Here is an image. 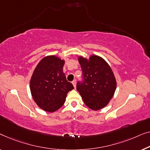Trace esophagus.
<instances>
[{
  "mask_svg": "<svg viewBox=\"0 0 150 150\" xmlns=\"http://www.w3.org/2000/svg\"><path fill=\"white\" fill-rule=\"evenodd\" d=\"M72 83L73 86H74L75 88H76V80H73V81H72Z\"/></svg>",
  "mask_w": 150,
  "mask_h": 150,
  "instance_id": "esophagus-1",
  "label": "esophagus"
}]
</instances>
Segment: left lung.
I'll return each instance as SVG.
<instances>
[{"instance_id":"8db88e82","label":"left lung","mask_w":150,"mask_h":150,"mask_svg":"<svg viewBox=\"0 0 150 150\" xmlns=\"http://www.w3.org/2000/svg\"><path fill=\"white\" fill-rule=\"evenodd\" d=\"M82 71V81L77 83L85 104L92 110H99L108 104L116 89V81L111 67L98 56L89 60L78 58Z\"/></svg>"}]
</instances>
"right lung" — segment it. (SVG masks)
I'll use <instances>...</instances> for the list:
<instances>
[{"label": "right lung", "mask_w": 150, "mask_h": 150, "mask_svg": "<svg viewBox=\"0 0 150 150\" xmlns=\"http://www.w3.org/2000/svg\"><path fill=\"white\" fill-rule=\"evenodd\" d=\"M64 61L54 56L42 59L30 79V91L38 106L54 112L64 105L67 93L74 87L63 73Z\"/></svg>", "instance_id": "1"}]
</instances>
